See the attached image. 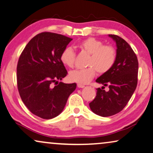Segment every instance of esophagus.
Here are the masks:
<instances>
[{"instance_id":"1","label":"esophagus","mask_w":153,"mask_h":153,"mask_svg":"<svg viewBox=\"0 0 153 153\" xmlns=\"http://www.w3.org/2000/svg\"><path fill=\"white\" fill-rule=\"evenodd\" d=\"M77 87L79 88H83L85 87V85H82V84H80V83H78V84H77Z\"/></svg>"}]
</instances>
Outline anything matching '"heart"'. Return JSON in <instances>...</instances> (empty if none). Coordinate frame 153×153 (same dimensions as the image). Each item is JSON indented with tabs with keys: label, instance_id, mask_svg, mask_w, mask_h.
I'll return each instance as SVG.
<instances>
[{
	"label": "heart",
	"instance_id": "1",
	"mask_svg": "<svg viewBox=\"0 0 153 153\" xmlns=\"http://www.w3.org/2000/svg\"><path fill=\"white\" fill-rule=\"evenodd\" d=\"M79 47L91 54L88 60L89 67L84 69L72 70L69 74L72 81L85 84L95 76L96 71L99 74L108 72L116 62V51L111 46L104 45L102 41L93 37H88L79 43ZM60 60L69 68L74 66L75 53L72 48L67 47L60 54Z\"/></svg>",
	"mask_w": 153,
	"mask_h": 153
}]
</instances>
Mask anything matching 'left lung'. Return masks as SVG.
Segmentation results:
<instances>
[{"mask_svg":"<svg viewBox=\"0 0 153 153\" xmlns=\"http://www.w3.org/2000/svg\"><path fill=\"white\" fill-rule=\"evenodd\" d=\"M116 44V60L112 68L96 79L102 83L97 95L89 104L92 111L102 117L121 111L130 100L137 85L139 62L131 47L125 39L116 35H108ZM108 85L110 90L102 89Z\"/></svg>","mask_w":153,"mask_h":153,"instance_id":"left-lung-1","label":"left lung"}]
</instances>
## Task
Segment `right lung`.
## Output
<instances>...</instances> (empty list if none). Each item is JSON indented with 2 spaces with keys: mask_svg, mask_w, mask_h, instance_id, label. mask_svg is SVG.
Segmentation results:
<instances>
[{
  "mask_svg": "<svg viewBox=\"0 0 153 153\" xmlns=\"http://www.w3.org/2000/svg\"><path fill=\"white\" fill-rule=\"evenodd\" d=\"M72 40L62 35L41 33L30 39L21 54L16 68L19 93L29 111L39 118L58 116L76 89L75 83L53 85L68 74L60 54Z\"/></svg>",
  "mask_w": 153,
  "mask_h": 153,
  "instance_id": "1",
  "label": "right lung"
}]
</instances>
